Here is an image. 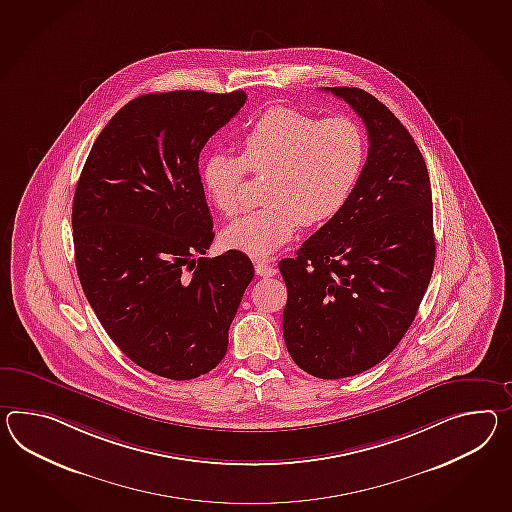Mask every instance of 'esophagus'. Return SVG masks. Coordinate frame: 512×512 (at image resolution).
I'll use <instances>...</instances> for the list:
<instances>
[{"instance_id":"1","label":"esophagus","mask_w":512,"mask_h":512,"mask_svg":"<svg viewBox=\"0 0 512 512\" xmlns=\"http://www.w3.org/2000/svg\"><path fill=\"white\" fill-rule=\"evenodd\" d=\"M255 274L259 277H272L277 274L274 264H270L268 261H257L255 262Z\"/></svg>"}]
</instances>
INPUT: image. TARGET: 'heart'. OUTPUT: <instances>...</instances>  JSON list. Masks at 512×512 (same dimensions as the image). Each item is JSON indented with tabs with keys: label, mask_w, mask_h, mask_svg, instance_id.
<instances>
[{
	"label": "heart",
	"mask_w": 512,
	"mask_h": 512,
	"mask_svg": "<svg viewBox=\"0 0 512 512\" xmlns=\"http://www.w3.org/2000/svg\"><path fill=\"white\" fill-rule=\"evenodd\" d=\"M240 155L214 151L201 164L205 196L225 216L242 203L246 172L266 174V205L246 212L222 233L225 246L268 257L298 233L301 224L337 216L359 183L366 159L361 127L344 116L318 120L296 109L262 113L240 137Z\"/></svg>",
	"instance_id": "1"
}]
</instances>
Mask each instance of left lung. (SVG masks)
<instances>
[{
  "label": "left lung",
  "mask_w": 512,
  "mask_h": 512,
  "mask_svg": "<svg viewBox=\"0 0 512 512\" xmlns=\"http://www.w3.org/2000/svg\"><path fill=\"white\" fill-rule=\"evenodd\" d=\"M368 131V157L344 209L279 270L283 337L307 374L342 379L383 361L411 327L435 266L433 196L405 125L372 94L325 88Z\"/></svg>",
  "instance_id": "1"
}]
</instances>
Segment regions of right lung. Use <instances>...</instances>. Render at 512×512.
<instances>
[{
  "mask_svg": "<svg viewBox=\"0 0 512 512\" xmlns=\"http://www.w3.org/2000/svg\"><path fill=\"white\" fill-rule=\"evenodd\" d=\"M244 103V90L138 96L103 127L75 188V266L90 307L125 357L174 381L224 359L255 274L242 251L203 257L214 233L200 153Z\"/></svg>",
  "mask_w": 512,
  "mask_h": 512,
  "instance_id": "right-lung-1",
  "label": "right lung"
}]
</instances>
